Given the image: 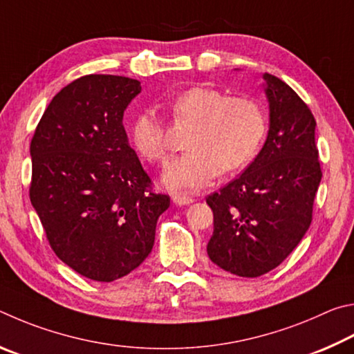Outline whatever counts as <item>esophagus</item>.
Listing matches in <instances>:
<instances>
[{"instance_id":"34e87169","label":"esophagus","mask_w":354,"mask_h":354,"mask_svg":"<svg viewBox=\"0 0 354 354\" xmlns=\"http://www.w3.org/2000/svg\"><path fill=\"white\" fill-rule=\"evenodd\" d=\"M172 202L176 203V205L183 207V205H189V203H193L194 199H193V197L185 196V194H174L172 196Z\"/></svg>"}]
</instances>
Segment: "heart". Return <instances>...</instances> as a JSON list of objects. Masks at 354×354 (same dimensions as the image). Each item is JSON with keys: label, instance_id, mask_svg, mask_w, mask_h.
<instances>
[{"label": "heart", "instance_id": "b5f03b06", "mask_svg": "<svg viewBox=\"0 0 354 354\" xmlns=\"http://www.w3.org/2000/svg\"><path fill=\"white\" fill-rule=\"evenodd\" d=\"M178 121H193L187 147L167 163L161 182L169 189H199L224 172L245 166L257 153L266 133L261 107L245 97H228L209 86H193L171 102ZM130 136L151 163H163L167 157L166 127L153 109L141 110L130 124Z\"/></svg>", "mask_w": 354, "mask_h": 354}]
</instances>
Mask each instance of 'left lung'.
I'll use <instances>...</instances> for the list:
<instances>
[{"instance_id":"1","label":"left lung","mask_w":354,"mask_h":354,"mask_svg":"<svg viewBox=\"0 0 354 354\" xmlns=\"http://www.w3.org/2000/svg\"><path fill=\"white\" fill-rule=\"evenodd\" d=\"M263 79L269 102L264 146L236 180L207 197L214 214L208 257L245 278L268 274L299 245L322 180L311 110L281 79L269 73Z\"/></svg>"}]
</instances>
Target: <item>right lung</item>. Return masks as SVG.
Returning a JSON list of instances; mask_svg holds the SVG:
<instances>
[{"mask_svg":"<svg viewBox=\"0 0 354 354\" xmlns=\"http://www.w3.org/2000/svg\"><path fill=\"white\" fill-rule=\"evenodd\" d=\"M141 91L136 79L90 74L62 88L30 141V202L62 261L82 277L110 283L152 252L169 196L129 145L124 110Z\"/></svg>","mask_w":354,"mask_h":354,"instance_id":"obj_1","label":"right lung"}]
</instances>
